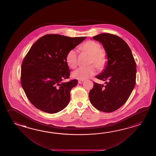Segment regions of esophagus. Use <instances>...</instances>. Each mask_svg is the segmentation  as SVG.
<instances>
[{"instance_id":"obj_1","label":"esophagus","mask_w":156,"mask_h":156,"mask_svg":"<svg viewBox=\"0 0 156 156\" xmlns=\"http://www.w3.org/2000/svg\"><path fill=\"white\" fill-rule=\"evenodd\" d=\"M83 82H84V81H83V80H79V81H78V83H80V84L83 83Z\"/></svg>"}]
</instances>
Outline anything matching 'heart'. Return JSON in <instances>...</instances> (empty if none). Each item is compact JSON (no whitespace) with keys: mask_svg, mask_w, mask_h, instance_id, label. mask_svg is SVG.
<instances>
[{"mask_svg":"<svg viewBox=\"0 0 156 156\" xmlns=\"http://www.w3.org/2000/svg\"><path fill=\"white\" fill-rule=\"evenodd\" d=\"M101 46L98 42L94 41H87L80 47V50L91 55L90 63H94L99 69H103L107 61V56L104 50H101ZM68 66L71 69H75L77 66V52L75 49L70 50L66 57ZM96 73L94 66L87 67H79L74 71L72 76L78 80H85L93 76Z\"/></svg>","mask_w":156,"mask_h":156,"instance_id":"1","label":"heart"}]
</instances>
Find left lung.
Returning <instances> with one entry per match:
<instances>
[{"mask_svg": "<svg viewBox=\"0 0 156 156\" xmlns=\"http://www.w3.org/2000/svg\"><path fill=\"white\" fill-rule=\"evenodd\" d=\"M93 39L102 44L108 61L102 72L96 76L105 81V85L94 83L90 101L96 109L113 112L125 104L135 86L136 61L129 47L119 37L101 33Z\"/></svg>", "mask_w": 156, "mask_h": 156, "instance_id": "1", "label": "left lung"}]
</instances>
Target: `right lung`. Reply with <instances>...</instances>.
<instances>
[{
    "instance_id": "right-lung-1",
    "label": "right lung",
    "mask_w": 156,
    "mask_h": 156,
    "mask_svg": "<svg viewBox=\"0 0 156 156\" xmlns=\"http://www.w3.org/2000/svg\"><path fill=\"white\" fill-rule=\"evenodd\" d=\"M86 38L50 34L31 47L22 64L20 80L27 97L37 109L54 114L68 105L77 80L63 82L70 76L66 57Z\"/></svg>"
}]
</instances>
